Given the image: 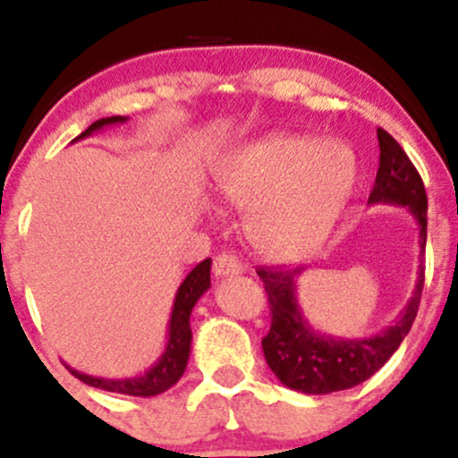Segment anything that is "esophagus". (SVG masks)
<instances>
[{
	"mask_svg": "<svg viewBox=\"0 0 458 458\" xmlns=\"http://www.w3.org/2000/svg\"><path fill=\"white\" fill-rule=\"evenodd\" d=\"M242 264L235 255L223 253L214 259V275L216 277H231V275H240L242 273Z\"/></svg>",
	"mask_w": 458,
	"mask_h": 458,
	"instance_id": "esophagus-1",
	"label": "esophagus"
}]
</instances>
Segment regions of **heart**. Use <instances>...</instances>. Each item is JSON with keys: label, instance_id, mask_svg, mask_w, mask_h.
Returning <instances> with one entry per match:
<instances>
[{"label": "heart", "instance_id": "1", "mask_svg": "<svg viewBox=\"0 0 458 458\" xmlns=\"http://www.w3.org/2000/svg\"><path fill=\"white\" fill-rule=\"evenodd\" d=\"M358 164L341 141L268 132L216 168L223 200L250 208V233L275 258H301L326 242L356 185Z\"/></svg>", "mask_w": 458, "mask_h": 458}]
</instances>
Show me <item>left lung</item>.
<instances>
[{
  "instance_id": "obj_1",
  "label": "left lung",
  "mask_w": 458,
  "mask_h": 458,
  "mask_svg": "<svg viewBox=\"0 0 458 458\" xmlns=\"http://www.w3.org/2000/svg\"><path fill=\"white\" fill-rule=\"evenodd\" d=\"M377 146L380 168L369 194V205L406 208L420 227V258H424L428 199L420 172L386 131L377 129ZM303 273L306 268L258 270L267 288L273 317L268 334L262 341L270 371L282 385L306 395H327L369 380L377 369L385 367L411 332L424 288V264H420L412 297L397 314L395 323L373 336L362 338L329 336L310 326L297 299V282Z\"/></svg>"
}]
</instances>
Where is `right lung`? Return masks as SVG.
Segmentation results:
<instances>
[{
    "instance_id": "1",
    "label": "right lung",
    "mask_w": 458,
    "mask_h": 458,
    "mask_svg": "<svg viewBox=\"0 0 458 458\" xmlns=\"http://www.w3.org/2000/svg\"><path fill=\"white\" fill-rule=\"evenodd\" d=\"M129 117H102V120L93 122L82 135H78L76 140H85V137L93 135V132L106 129V126L124 124ZM211 259H203L200 264H196L190 270L188 277L183 279L179 290H176L174 303H172L170 321H168V341H165V349L157 362L148 371L140 373V376L132 377H100V376H87V373L78 371V369H70L72 376H76L78 380L85 382V385L102 388V391L111 393H122V395H132V397H152L159 395V393L168 391L170 386H174L181 380V376L185 373L188 367L190 352H191V327H190V317L191 310H194L196 301L208 293L211 282Z\"/></svg>"
}]
</instances>
